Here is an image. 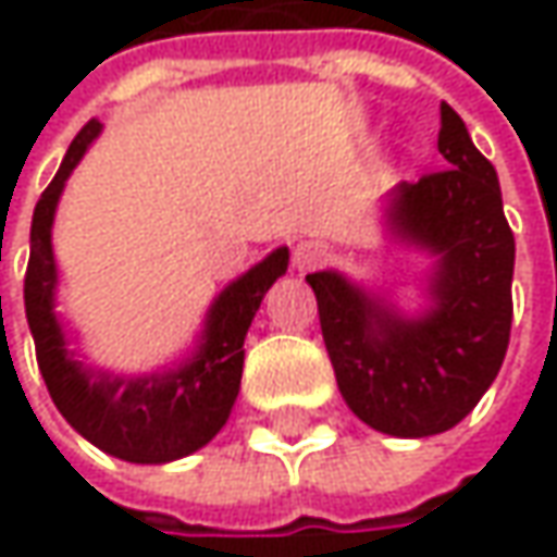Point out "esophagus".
Masks as SVG:
<instances>
[{
	"label": "esophagus",
	"instance_id": "esophagus-1",
	"mask_svg": "<svg viewBox=\"0 0 557 557\" xmlns=\"http://www.w3.org/2000/svg\"><path fill=\"white\" fill-rule=\"evenodd\" d=\"M325 257H329V247L322 245V242H300V245L294 247L290 263H294L297 272H310V269L319 267Z\"/></svg>",
	"mask_w": 557,
	"mask_h": 557
}]
</instances>
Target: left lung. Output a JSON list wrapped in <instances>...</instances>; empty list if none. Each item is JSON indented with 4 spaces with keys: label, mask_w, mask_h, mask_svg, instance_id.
Instances as JSON below:
<instances>
[{
    "label": "left lung",
    "mask_w": 557,
    "mask_h": 557,
    "mask_svg": "<svg viewBox=\"0 0 557 557\" xmlns=\"http://www.w3.org/2000/svg\"><path fill=\"white\" fill-rule=\"evenodd\" d=\"M437 148L449 166L396 185L387 207L396 238L437 257L431 310L406 319L341 272L307 275L341 396L391 437L456 428L496 381L511 334L515 235L503 188L446 101Z\"/></svg>",
    "instance_id": "left-lung-1"
}]
</instances>
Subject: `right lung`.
<instances>
[{
	"label": "right lung",
	"instance_id": "obj_1",
	"mask_svg": "<svg viewBox=\"0 0 557 557\" xmlns=\"http://www.w3.org/2000/svg\"><path fill=\"white\" fill-rule=\"evenodd\" d=\"M101 123L89 120L71 141L54 180L36 201L30 225V263L24 275V310L36 344V362L58 412L76 434L108 456L136 465L191 456L220 434L235 406L245 369V334L260 310L263 294L288 269V247L272 250L263 263L247 269L213 300L203 322L201 344L180 369L145 377H114L89 369L67 350L54 315L58 269L52 253V223L58 198L79 158L92 145Z\"/></svg>",
	"mask_w": 557,
	"mask_h": 557
}]
</instances>
